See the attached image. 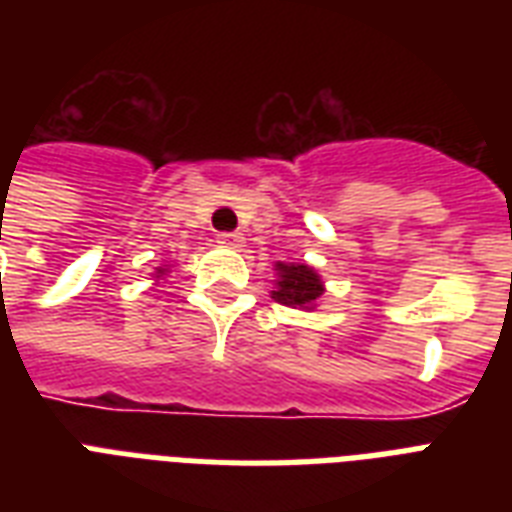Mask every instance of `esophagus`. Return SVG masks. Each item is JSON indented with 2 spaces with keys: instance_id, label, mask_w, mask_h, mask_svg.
<instances>
[{
  "instance_id": "34e87169",
  "label": "esophagus",
  "mask_w": 512,
  "mask_h": 512,
  "mask_svg": "<svg viewBox=\"0 0 512 512\" xmlns=\"http://www.w3.org/2000/svg\"><path fill=\"white\" fill-rule=\"evenodd\" d=\"M220 244L228 249H244L247 247V239H244V233H220Z\"/></svg>"
}]
</instances>
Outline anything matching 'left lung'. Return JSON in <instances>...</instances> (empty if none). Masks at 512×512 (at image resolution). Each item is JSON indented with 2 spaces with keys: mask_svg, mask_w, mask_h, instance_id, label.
Instances as JSON below:
<instances>
[{
  "mask_svg": "<svg viewBox=\"0 0 512 512\" xmlns=\"http://www.w3.org/2000/svg\"><path fill=\"white\" fill-rule=\"evenodd\" d=\"M276 284L271 289V297L276 303L295 308V311L311 313L316 311L321 295L327 292L324 279L316 268L308 263H276Z\"/></svg>",
  "mask_w": 512,
  "mask_h": 512,
  "instance_id": "obj_1",
  "label": "left lung"
}]
</instances>
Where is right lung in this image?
Masks as SVG:
<instances>
[{"label":"right lung","mask_w":512,"mask_h":512,"mask_svg":"<svg viewBox=\"0 0 512 512\" xmlns=\"http://www.w3.org/2000/svg\"><path fill=\"white\" fill-rule=\"evenodd\" d=\"M167 273H170V265H159L151 276H154V284H159L162 279H167Z\"/></svg>","instance_id":"obj_1"}]
</instances>
